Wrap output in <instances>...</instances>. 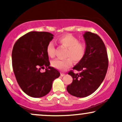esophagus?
Returning a JSON list of instances; mask_svg holds the SVG:
<instances>
[{"mask_svg":"<svg viewBox=\"0 0 122 122\" xmlns=\"http://www.w3.org/2000/svg\"><path fill=\"white\" fill-rule=\"evenodd\" d=\"M65 76V74L62 73H61V77H63V76Z\"/></svg>","mask_w":122,"mask_h":122,"instance_id":"esophagus-1","label":"esophagus"}]
</instances>
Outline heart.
<instances>
[{"mask_svg": "<svg viewBox=\"0 0 122 122\" xmlns=\"http://www.w3.org/2000/svg\"><path fill=\"white\" fill-rule=\"evenodd\" d=\"M58 42L67 47L65 56L69 58L65 60L58 58L54 60L51 64L54 68L64 71L72 65V60L76 62H80L84 57L86 52V45L79 42V40L71 34H66L58 38ZM46 51L50 57H53L55 54V46L53 41H50L47 45Z\"/></svg>", "mask_w": 122, "mask_h": 122, "instance_id": "1", "label": "heart"}]
</instances>
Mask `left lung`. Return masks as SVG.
Returning <instances> with one entry per match:
<instances>
[{
    "instance_id": "8db88e82",
    "label": "left lung",
    "mask_w": 122,
    "mask_h": 122,
    "mask_svg": "<svg viewBox=\"0 0 122 122\" xmlns=\"http://www.w3.org/2000/svg\"><path fill=\"white\" fill-rule=\"evenodd\" d=\"M86 52L84 58L73 68L79 71H71L68 75L73 77L72 84L66 89L72 96L85 97L93 93L104 80L108 66L106 47L99 36L86 31L83 34Z\"/></svg>"
}]
</instances>
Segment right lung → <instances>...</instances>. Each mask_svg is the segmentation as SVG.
I'll return each instance as SVG.
<instances>
[{
  "label": "right lung",
  "mask_w": 122,
  "mask_h": 122,
  "mask_svg": "<svg viewBox=\"0 0 122 122\" xmlns=\"http://www.w3.org/2000/svg\"><path fill=\"white\" fill-rule=\"evenodd\" d=\"M48 32L30 31L17 40L12 51V68L18 84L26 94L41 97L51 90L53 81L60 76L50 66L47 45L53 38ZM46 66V72H40Z\"/></svg>",
  "instance_id": "right-lung-1"
}]
</instances>
